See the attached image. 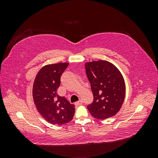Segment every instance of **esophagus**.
Instances as JSON below:
<instances>
[{
	"label": "esophagus",
	"mask_w": 158,
	"mask_h": 158,
	"mask_svg": "<svg viewBox=\"0 0 158 158\" xmlns=\"http://www.w3.org/2000/svg\"><path fill=\"white\" fill-rule=\"evenodd\" d=\"M83 103V102H82V99H80L78 102H76L75 103V106H80V105H81Z\"/></svg>",
	"instance_id": "obj_1"
}]
</instances>
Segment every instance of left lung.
I'll use <instances>...</instances> for the list:
<instances>
[{
    "instance_id": "1",
    "label": "left lung",
    "mask_w": 158,
    "mask_h": 158,
    "mask_svg": "<svg viewBox=\"0 0 158 158\" xmlns=\"http://www.w3.org/2000/svg\"><path fill=\"white\" fill-rule=\"evenodd\" d=\"M85 68L94 95L88 111L100 120L115 115L125 97V84L120 71L106 60L88 62Z\"/></svg>"
}]
</instances>
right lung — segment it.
<instances>
[{
	"mask_svg": "<svg viewBox=\"0 0 158 158\" xmlns=\"http://www.w3.org/2000/svg\"><path fill=\"white\" fill-rule=\"evenodd\" d=\"M69 63L44 66L37 73L33 85V102L38 112L52 125H62L70 122L75 113L74 105L57 94L60 76Z\"/></svg>",
	"mask_w": 158,
	"mask_h": 158,
	"instance_id": "right-lung-1",
	"label": "right lung"
}]
</instances>
